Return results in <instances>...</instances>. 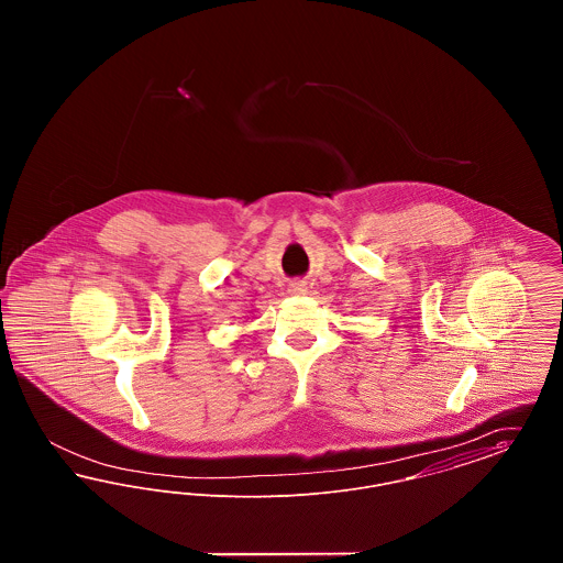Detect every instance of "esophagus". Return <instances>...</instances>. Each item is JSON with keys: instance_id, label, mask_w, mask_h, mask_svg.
Masks as SVG:
<instances>
[{"instance_id": "esophagus-1", "label": "esophagus", "mask_w": 563, "mask_h": 563, "mask_svg": "<svg viewBox=\"0 0 563 563\" xmlns=\"http://www.w3.org/2000/svg\"><path fill=\"white\" fill-rule=\"evenodd\" d=\"M289 291L291 294H306L308 291V287H306V283H294V285H289Z\"/></svg>"}]
</instances>
